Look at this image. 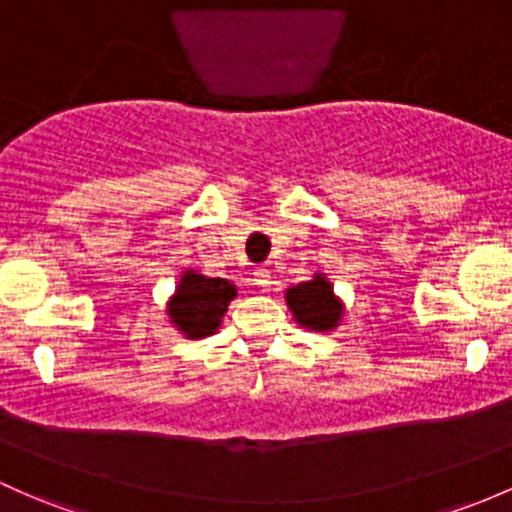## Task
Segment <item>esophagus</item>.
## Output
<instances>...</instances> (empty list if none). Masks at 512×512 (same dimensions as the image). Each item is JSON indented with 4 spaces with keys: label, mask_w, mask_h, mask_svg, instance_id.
Wrapping results in <instances>:
<instances>
[{
    "label": "esophagus",
    "mask_w": 512,
    "mask_h": 512,
    "mask_svg": "<svg viewBox=\"0 0 512 512\" xmlns=\"http://www.w3.org/2000/svg\"><path fill=\"white\" fill-rule=\"evenodd\" d=\"M254 283L258 285V288L263 290V293H268V290H271V271H268V268H256V273H254Z\"/></svg>",
    "instance_id": "esophagus-1"
}]
</instances>
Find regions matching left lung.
<instances>
[{
	"label": "left lung",
	"instance_id": "obj_1",
	"mask_svg": "<svg viewBox=\"0 0 512 512\" xmlns=\"http://www.w3.org/2000/svg\"><path fill=\"white\" fill-rule=\"evenodd\" d=\"M285 302H288L295 322L305 329H315V332H329L337 327L344 315L342 300L334 295L332 283L324 273H315L312 280L285 290Z\"/></svg>",
	"mask_w": 512,
	"mask_h": 512
}]
</instances>
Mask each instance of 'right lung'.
<instances>
[{"instance_id": "obj_1", "label": "right lung", "mask_w": 512, "mask_h": 512, "mask_svg": "<svg viewBox=\"0 0 512 512\" xmlns=\"http://www.w3.org/2000/svg\"><path fill=\"white\" fill-rule=\"evenodd\" d=\"M236 298V285L227 278H207L197 271L180 276L175 295L168 302L170 322L188 339L210 337L222 324L229 302Z\"/></svg>"}]
</instances>
